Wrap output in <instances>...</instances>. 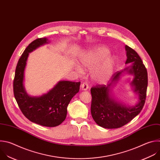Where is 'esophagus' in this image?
Here are the masks:
<instances>
[{"instance_id":"34e87169","label":"esophagus","mask_w":160,"mask_h":160,"mask_svg":"<svg viewBox=\"0 0 160 160\" xmlns=\"http://www.w3.org/2000/svg\"><path fill=\"white\" fill-rule=\"evenodd\" d=\"M81 89H82V90L86 91V90H88V89L89 86H88V84L86 82H83V83L81 84Z\"/></svg>"}]
</instances>
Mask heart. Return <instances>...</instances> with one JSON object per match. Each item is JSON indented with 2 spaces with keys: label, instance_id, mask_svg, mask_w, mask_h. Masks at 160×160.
Here are the masks:
<instances>
[{
  "label": "heart",
  "instance_id": "b5f03b06",
  "mask_svg": "<svg viewBox=\"0 0 160 160\" xmlns=\"http://www.w3.org/2000/svg\"><path fill=\"white\" fill-rule=\"evenodd\" d=\"M109 52L105 47H97L82 55L79 59L82 68L92 69V79L100 84L107 83L114 72L115 59ZM76 69L79 72H82L80 67H77Z\"/></svg>",
  "mask_w": 160,
  "mask_h": 160
}]
</instances>
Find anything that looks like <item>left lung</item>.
Segmentation results:
<instances>
[{"instance_id":"1","label":"left lung","mask_w":160,"mask_h":160,"mask_svg":"<svg viewBox=\"0 0 160 160\" xmlns=\"http://www.w3.org/2000/svg\"><path fill=\"white\" fill-rule=\"evenodd\" d=\"M127 60L125 63L131 66L115 72L107 86L97 85L91 88L92 101L91 113L94 122L105 129H117L129 123L142 110L146 100L148 87V72L138 53L125 45ZM123 73L134 76L131 84L138 95V103L128 107L116 101L110 95V88L119 79Z\"/></svg>"}]
</instances>
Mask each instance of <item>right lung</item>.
<instances>
[{"mask_svg": "<svg viewBox=\"0 0 160 160\" xmlns=\"http://www.w3.org/2000/svg\"><path fill=\"white\" fill-rule=\"evenodd\" d=\"M46 43H48V40L41 38L32 42L26 47L18 62L13 89L18 105L28 120L42 126L52 127L59 125L66 119L68 106L79 92L81 82L60 81L40 97H31L28 94L23 82L29 53Z\"/></svg>", "mask_w": 160, "mask_h": 160, "instance_id": "obj_1", "label": "right lung"}]
</instances>
